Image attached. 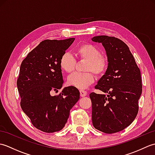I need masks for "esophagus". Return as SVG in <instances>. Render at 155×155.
Returning a JSON list of instances; mask_svg holds the SVG:
<instances>
[{
    "label": "esophagus",
    "mask_w": 155,
    "mask_h": 155,
    "mask_svg": "<svg viewBox=\"0 0 155 155\" xmlns=\"http://www.w3.org/2000/svg\"><path fill=\"white\" fill-rule=\"evenodd\" d=\"M87 94V93L85 91H83V90H80V95L81 97H84L86 96V95Z\"/></svg>",
    "instance_id": "1"
}]
</instances>
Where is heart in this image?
<instances>
[{"label":"heart","instance_id":"heart-1","mask_svg":"<svg viewBox=\"0 0 155 155\" xmlns=\"http://www.w3.org/2000/svg\"><path fill=\"white\" fill-rule=\"evenodd\" d=\"M77 57L82 60L87 61L85 67L87 72H74L68 78V83L71 86L80 89L87 88L94 81V75H103L106 72L108 67V58L105 56L101 54V51L96 46L84 43L81 45L75 51ZM61 68L68 73L74 71L77 61L68 52H65L60 58Z\"/></svg>","mask_w":155,"mask_h":155}]
</instances>
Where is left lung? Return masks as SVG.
I'll use <instances>...</instances> for the list:
<instances>
[{
    "instance_id": "left-lung-1",
    "label": "left lung",
    "mask_w": 155,
    "mask_h": 155,
    "mask_svg": "<svg viewBox=\"0 0 155 155\" xmlns=\"http://www.w3.org/2000/svg\"><path fill=\"white\" fill-rule=\"evenodd\" d=\"M92 41L102 43L108 62L105 74L95 86L107 94H89L93 124L104 133L119 132L133 123L139 111L142 93L140 69L129 48L120 39L103 35Z\"/></svg>"
}]
</instances>
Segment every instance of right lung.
I'll list each match as a JSON object with an SVG mask.
<instances>
[{
	"mask_svg": "<svg viewBox=\"0 0 155 155\" xmlns=\"http://www.w3.org/2000/svg\"><path fill=\"white\" fill-rule=\"evenodd\" d=\"M74 38L45 40L22 61L17 80L21 107L32 125L45 133L62 130L80 93L72 86L52 96L63 84L60 58Z\"/></svg>",
	"mask_w": 155,
	"mask_h": 155,
	"instance_id": "obj_1",
	"label": "right lung"
}]
</instances>
